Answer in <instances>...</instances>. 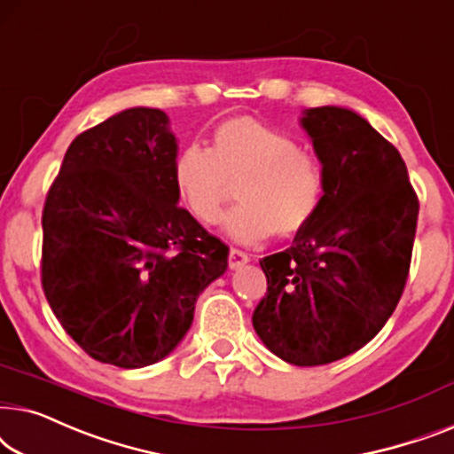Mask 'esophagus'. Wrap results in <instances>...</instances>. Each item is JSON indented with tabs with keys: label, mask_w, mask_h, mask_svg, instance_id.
<instances>
[{
	"label": "esophagus",
	"mask_w": 454,
	"mask_h": 454,
	"mask_svg": "<svg viewBox=\"0 0 454 454\" xmlns=\"http://www.w3.org/2000/svg\"><path fill=\"white\" fill-rule=\"evenodd\" d=\"M251 257L245 251H239V248H230V254H228V265L230 270H240L242 265H247Z\"/></svg>",
	"instance_id": "34e87169"
}]
</instances>
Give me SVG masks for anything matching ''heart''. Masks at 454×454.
Returning <instances> with one entry per match:
<instances>
[{
	"instance_id": "b5f03b06",
	"label": "heart",
	"mask_w": 454,
	"mask_h": 454,
	"mask_svg": "<svg viewBox=\"0 0 454 454\" xmlns=\"http://www.w3.org/2000/svg\"><path fill=\"white\" fill-rule=\"evenodd\" d=\"M172 187L201 224H215L236 187L224 230L240 245L294 236L309 228L327 195V172L288 133L253 117L218 125L209 148L184 145L172 160Z\"/></svg>"
}]
</instances>
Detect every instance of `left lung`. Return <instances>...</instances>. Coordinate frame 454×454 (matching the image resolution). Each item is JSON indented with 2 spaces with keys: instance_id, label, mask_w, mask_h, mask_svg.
Instances as JSON below:
<instances>
[{
  "instance_id": "8db88e82",
  "label": "left lung",
  "mask_w": 454,
  "mask_h": 454,
  "mask_svg": "<svg viewBox=\"0 0 454 454\" xmlns=\"http://www.w3.org/2000/svg\"><path fill=\"white\" fill-rule=\"evenodd\" d=\"M300 125L327 195L290 248L259 261L267 294L253 327L284 362L321 366L366 346L397 309L419 203L397 148L357 113L306 108Z\"/></svg>"
}]
</instances>
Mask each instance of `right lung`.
Returning a JSON list of instances; mask_svg holds the SVG:
<instances>
[{
  "mask_svg": "<svg viewBox=\"0 0 454 454\" xmlns=\"http://www.w3.org/2000/svg\"><path fill=\"white\" fill-rule=\"evenodd\" d=\"M168 114L136 106L80 133L43 209V290L94 360L144 368L193 323L228 247L178 207Z\"/></svg>",
  "mask_w": 454,
  "mask_h": 454,
  "instance_id": "1",
  "label": "right lung"
}]
</instances>
